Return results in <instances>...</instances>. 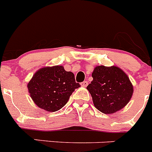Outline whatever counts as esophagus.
<instances>
[{
	"mask_svg": "<svg viewBox=\"0 0 152 152\" xmlns=\"http://www.w3.org/2000/svg\"><path fill=\"white\" fill-rule=\"evenodd\" d=\"M81 86H83V87H86L88 86V82L87 81H84L83 83H81Z\"/></svg>",
	"mask_w": 152,
	"mask_h": 152,
	"instance_id": "esophagus-1",
	"label": "esophagus"
}]
</instances>
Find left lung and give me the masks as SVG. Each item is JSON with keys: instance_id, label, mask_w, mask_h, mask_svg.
Masks as SVG:
<instances>
[{"instance_id": "left-lung-1", "label": "left lung", "mask_w": 152, "mask_h": 152, "mask_svg": "<svg viewBox=\"0 0 152 152\" xmlns=\"http://www.w3.org/2000/svg\"><path fill=\"white\" fill-rule=\"evenodd\" d=\"M93 81L87 86L96 108L104 114H113L128 103L134 87L127 75L115 66H97Z\"/></svg>"}]
</instances>
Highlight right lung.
Here are the masks:
<instances>
[{
	"label": "right lung",
	"instance_id": "obj_1",
	"mask_svg": "<svg viewBox=\"0 0 152 152\" xmlns=\"http://www.w3.org/2000/svg\"><path fill=\"white\" fill-rule=\"evenodd\" d=\"M79 87L74 74L66 71L63 66L38 69L28 84V92L35 104L47 112L61 110Z\"/></svg>",
	"mask_w": 152,
	"mask_h": 152
}]
</instances>
